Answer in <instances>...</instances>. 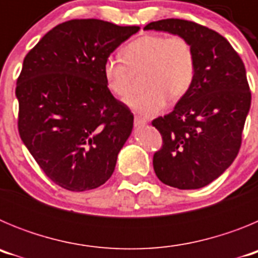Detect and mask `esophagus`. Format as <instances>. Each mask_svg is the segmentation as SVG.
<instances>
[{"label": "esophagus", "mask_w": 258, "mask_h": 258, "mask_svg": "<svg viewBox=\"0 0 258 258\" xmlns=\"http://www.w3.org/2000/svg\"><path fill=\"white\" fill-rule=\"evenodd\" d=\"M146 124H147V121H146V120H143V118L138 117V116H136V117H134V126L136 127H142V126H145Z\"/></svg>", "instance_id": "1"}]
</instances>
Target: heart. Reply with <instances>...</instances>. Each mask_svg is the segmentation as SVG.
Returning a JSON list of instances; mask_svg holds the SVG:
<instances>
[{
  "label": "heart",
  "instance_id": "b5f03b06",
  "mask_svg": "<svg viewBox=\"0 0 258 258\" xmlns=\"http://www.w3.org/2000/svg\"><path fill=\"white\" fill-rule=\"evenodd\" d=\"M124 60L108 56L103 76L107 88L118 98L132 89V71L146 68L145 92L131 95L126 104L146 117L159 115L169 99L177 102L187 94L195 77V54L191 44L181 36L143 35L122 49Z\"/></svg>",
  "mask_w": 258,
  "mask_h": 258
}]
</instances>
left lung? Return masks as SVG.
<instances>
[{"label": "left lung", "mask_w": 258, "mask_h": 258, "mask_svg": "<svg viewBox=\"0 0 258 258\" xmlns=\"http://www.w3.org/2000/svg\"><path fill=\"white\" fill-rule=\"evenodd\" d=\"M143 29L181 36L194 49L190 90L172 112L152 121L164 143L154 155V169L168 186L202 188L231 165L240 149L250 108L244 63L226 38L197 23L164 19Z\"/></svg>", "instance_id": "left-lung-1"}]
</instances>
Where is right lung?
I'll use <instances>...</instances> for the list:
<instances>
[{
    "mask_svg": "<svg viewBox=\"0 0 258 258\" xmlns=\"http://www.w3.org/2000/svg\"><path fill=\"white\" fill-rule=\"evenodd\" d=\"M138 31L98 19L68 20L24 58L15 90L20 138L66 190L102 186L131 137L133 113L107 88L103 64Z\"/></svg>",
    "mask_w": 258,
    "mask_h": 258,
    "instance_id": "1",
    "label": "right lung"
}]
</instances>
